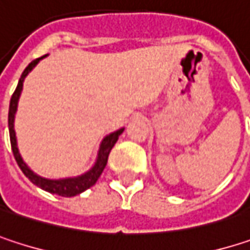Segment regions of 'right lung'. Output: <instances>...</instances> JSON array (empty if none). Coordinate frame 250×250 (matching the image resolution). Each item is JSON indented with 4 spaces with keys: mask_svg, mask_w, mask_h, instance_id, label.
I'll return each mask as SVG.
<instances>
[{
    "mask_svg": "<svg viewBox=\"0 0 250 250\" xmlns=\"http://www.w3.org/2000/svg\"><path fill=\"white\" fill-rule=\"evenodd\" d=\"M42 58L33 61L31 63H28V66L24 69V72L21 74V78L19 81V85L14 91V94L11 95V101H10V110H8V128H10V142H11V149H13V155L17 161V165L20 167V169L23 171V174L33 182L36 184L37 187H40L42 189L47 191V192H52V194H58V195H62V197H74L76 194H81L83 192L85 189L91 188L100 178V175L103 174L105 165H107V161H108V155L113 149V146L116 145V142L119 140V136L123 133L125 128H120L111 134H108L103 143H101V147H100V153H98V159H97V164L94 165V168L91 171H88L86 174L81 175V176H76V178H66V179H46V178H42V176H37L36 174H33L20 156L19 153V149H17V140H16V131H14V114H16V110H17V103H19V97L21 94V89H23V81L27 76V74L37 65V62L40 61Z\"/></svg>",
    "mask_w": 250,
    "mask_h": 250,
    "instance_id": "1",
    "label": "right lung"
}]
</instances>
